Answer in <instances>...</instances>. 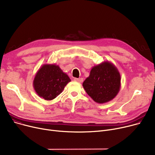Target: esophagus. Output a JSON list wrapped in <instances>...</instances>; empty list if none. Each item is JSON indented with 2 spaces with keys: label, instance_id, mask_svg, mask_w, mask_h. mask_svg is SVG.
<instances>
[{
  "label": "esophagus",
  "instance_id": "34e87169",
  "mask_svg": "<svg viewBox=\"0 0 155 155\" xmlns=\"http://www.w3.org/2000/svg\"><path fill=\"white\" fill-rule=\"evenodd\" d=\"M74 80L76 81V82H78L79 83H82L83 81H84V79L82 78H74Z\"/></svg>",
  "mask_w": 155,
  "mask_h": 155
}]
</instances>
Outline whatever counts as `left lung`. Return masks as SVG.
Instances as JSON below:
<instances>
[{
	"label": "left lung",
	"instance_id": "left-lung-1",
	"mask_svg": "<svg viewBox=\"0 0 155 155\" xmlns=\"http://www.w3.org/2000/svg\"><path fill=\"white\" fill-rule=\"evenodd\" d=\"M83 87L95 102L104 104L114 99L120 88V75L114 64L105 61L92 68Z\"/></svg>",
	"mask_w": 155,
	"mask_h": 155
}]
</instances>
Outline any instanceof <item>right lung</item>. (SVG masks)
Wrapping results in <instances>:
<instances>
[{"label": "right lung", "mask_w": 155, "mask_h": 155, "mask_svg": "<svg viewBox=\"0 0 155 155\" xmlns=\"http://www.w3.org/2000/svg\"><path fill=\"white\" fill-rule=\"evenodd\" d=\"M71 81L67 73L56 64H44L36 72L33 87L36 94L46 101L60 95Z\"/></svg>", "instance_id": "obj_1"}]
</instances>
